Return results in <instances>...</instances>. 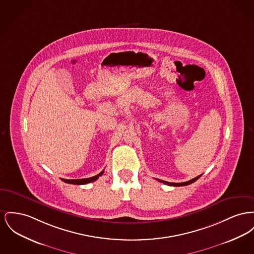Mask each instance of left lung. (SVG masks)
Wrapping results in <instances>:
<instances>
[{
  "instance_id": "8db88e82",
  "label": "left lung",
  "mask_w": 254,
  "mask_h": 254,
  "mask_svg": "<svg viewBox=\"0 0 254 254\" xmlns=\"http://www.w3.org/2000/svg\"><path fill=\"white\" fill-rule=\"evenodd\" d=\"M201 177V175L200 176H198V177H196V178H194V179H191V180H189V181H186V182H182V183H175V182H167V181H164V180H160V179H158L160 182H162V183H164V184H167V185H169V186H186V185H189V184H191V183H193L194 182L195 180H197V179H199Z\"/></svg>"
}]
</instances>
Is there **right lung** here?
<instances>
[{
  "mask_svg": "<svg viewBox=\"0 0 254 254\" xmlns=\"http://www.w3.org/2000/svg\"><path fill=\"white\" fill-rule=\"evenodd\" d=\"M104 174V171L101 172L99 175L92 177V178H88V179H62L64 182L66 183H70V184H75V185H82V184H87L90 182H93L95 180L99 179V177H101Z\"/></svg>",
  "mask_w": 254,
  "mask_h": 254,
  "instance_id": "right-lung-1",
  "label": "right lung"
}]
</instances>
